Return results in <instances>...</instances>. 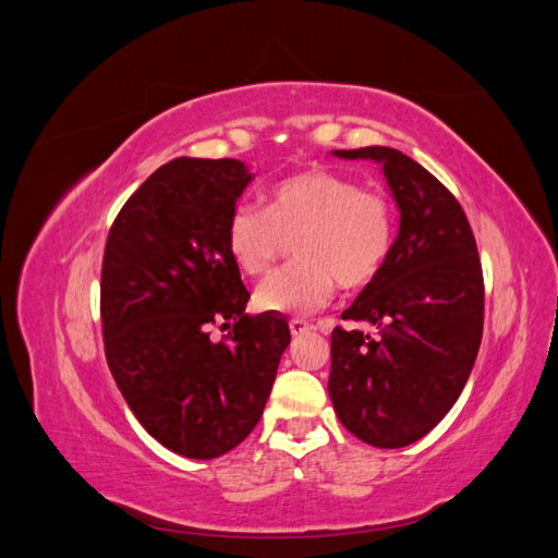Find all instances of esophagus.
<instances>
[{"label":"esophagus","instance_id":"esophagus-1","mask_svg":"<svg viewBox=\"0 0 558 558\" xmlns=\"http://www.w3.org/2000/svg\"><path fill=\"white\" fill-rule=\"evenodd\" d=\"M289 328H291L293 337H300V335H305L310 330V324H307V320H302V318H291Z\"/></svg>","mask_w":558,"mask_h":558}]
</instances>
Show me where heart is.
Here are the masks:
<instances>
[{
    "label": "heart",
    "instance_id": "b5f03b06",
    "mask_svg": "<svg viewBox=\"0 0 558 558\" xmlns=\"http://www.w3.org/2000/svg\"><path fill=\"white\" fill-rule=\"evenodd\" d=\"M289 240L295 265L265 279L256 305L272 314H312L342 289H365L386 267L396 244V207L381 191H367L330 170L281 179L265 209L234 207L226 226L232 260L251 277L267 275Z\"/></svg>",
    "mask_w": 558,
    "mask_h": 558
}]
</instances>
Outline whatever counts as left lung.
Wrapping results in <instances>:
<instances>
[{
    "mask_svg": "<svg viewBox=\"0 0 558 558\" xmlns=\"http://www.w3.org/2000/svg\"><path fill=\"white\" fill-rule=\"evenodd\" d=\"M377 160L400 209V232L381 275L344 320L379 332L330 337L332 408L359 440L398 449L430 433L459 400L484 328L477 242L459 199L396 148L335 150Z\"/></svg>",
    "mask_w": 558,
    "mask_h": 558,
    "instance_id": "8db88e82",
    "label": "left lung"
}]
</instances>
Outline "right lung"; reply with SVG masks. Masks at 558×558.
Instances as JSON below:
<instances>
[{
  "instance_id": "obj_1",
  "label": "right lung",
  "mask_w": 558,
  "mask_h": 558,
  "mask_svg": "<svg viewBox=\"0 0 558 558\" xmlns=\"http://www.w3.org/2000/svg\"><path fill=\"white\" fill-rule=\"evenodd\" d=\"M248 181L240 160L174 158L128 197L105 246L109 369L148 435L189 459H216L256 428L291 342L286 318L244 314L251 295L226 244Z\"/></svg>"
}]
</instances>
